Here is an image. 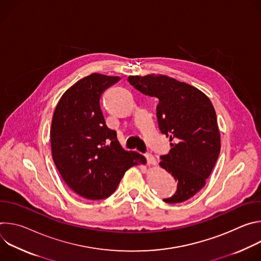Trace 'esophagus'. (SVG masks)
I'll list each match as a JSON object with an SVG mask.
<instances>
[{
  "instance_id": "1",
  "label": "esophagus",
  "mask_w": 261,
  "mask_h": 261,
  "mask_svg": "<svg viewBox=\"0 0 261 261\" xmlns=\"http://www.w3.org/2000/svg\"><path fill=\"white\" fill-rule=\"evenodd\" d=\"M144 158L146 159L148 165H155L156 164V159L152 154H147V153L144 154Z\"/></svg>"
}]
</instances>
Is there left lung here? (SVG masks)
<instances>
[{"label": "left lung", "mask_w": 261, "mask_h": 261, "mask_svg": "<svg viewBox=\"0 0 261 261\" xmlns=\"http://www.w3.org/2000/svg\"><path fill=\"white\" fill-rule=\"evenodd\" d=\"M128 83L158 99L159 130L171 141L169 153L160 157V166L177 186L163 201L177 203L191 198L204 187L220 154V132L211 100L198 89L164 75L129 76Z\"/></svg>", "instance_id": "1"}]
</instances>
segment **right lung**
Here are the masks:
<instances>
[{
    "mask_svg": "<svg viewBox=\"0 0 261 261\" xmlns=\"http://www.w3.org/2000/svg\"><path fill=\"white\" fill-rule=\"evenodd\" d=\"M120 80L93 73L64 93L54 113L55 164L69 188L87 199L107 198L131 166L145 163L140 154L123 150L100 108L104 91Z\"/></svg>",
    "mask_w": 261,
    "mask_h": 261,
    "instance_id": "1",
    "label": "right lung"
}]
</instances>
